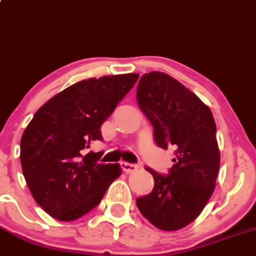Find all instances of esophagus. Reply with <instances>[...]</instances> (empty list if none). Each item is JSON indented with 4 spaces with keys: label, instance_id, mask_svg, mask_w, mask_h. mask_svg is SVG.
Wrapping results in <instances>:
<instances>
[{
    "label": "esophagus",
    "instance_id": "obj_1",
    "mask_svg": "<svg viewBox=\"0 0 256 256\" xmlns=\"http://www.w3.org/2000/svg\"><path fill=\"white\" fill-rule=\"evenodd\" d=\"M120 166H122L123 172L127 174L134 173V172L138 170V168H139L136 164H133V163H128V162H120Z\"/></svg>",
    "mask_w": 256,
    "mask_h": 256
}]
</instances>
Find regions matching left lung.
<instances>
[{
    "instance_id": "1",
    "label": "left lung",
    "mask_w": 256,
    "mask_h": 256,
    "mask_svg": "<svg viewBox=\"0 0 256 256\" xmlns=\"http://www.w3.org/2000/svg\"><path fill=\"white\" fill-rule=\"evenodd\" d=\"M136 102L157 145L175 154L168 175L146 166L154 186L136 206L157 228L176 231L196 219L215 188L220 151L213 114L196 94L160 71L142 74Z\"/></svg>"
}]
</instances>
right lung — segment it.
I'll use <instances>...</instances> for the list:
<instances>
[{
    "label": "right lung",
    "mask_w": 256,
    "mask_h": 256,
    "mask_svg": "<svg viewBox=\"0 0 256 256\" xmlns=\"http://www.w3.org/2000/svg\"><path fill=\"white\" fill-rule=\"evenodd\" d=\"M138 74L83 80L54 96L37 110L20 140L22 174L32 197L60 221H74L96 208L120 164L98 163L102 152H88L102 140V122L133 88Z\"/></svg>",
    "instance_id": "add662e5"
}]
</instances>
